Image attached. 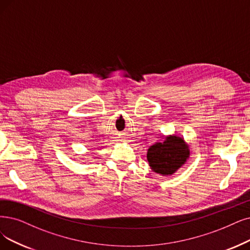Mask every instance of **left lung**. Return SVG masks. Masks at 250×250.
I'll return each instance as SVG.
<instances>
[{"label": "left lung", "mask_w": 250, "mask_h": 250, "mask_svg": "<svg viewBox=\"0 0 250 250\" xmlns=\"http://www.w3.org/2000/svg\"><path fill=\"white\" fill-rule=\"evenodd\" d=\"M189 156L188 146L182 137L168 136L163 143H156L147 149V161L153 171L171 175L181 168Z\"/></svg>", "instance_id": "left-lung-1"}]
</instances>
